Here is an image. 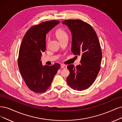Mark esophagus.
<instances>
[{"mask_svg": "<svg viewBox=\"0 0 122 122\" xmlns=\"http://www.w3.org/2000/svg\"><path fill=\"white\" fill-rule=\"evenodd\" d=\"M61 66L62 68H64V69H66L67 68V66L64 65V64H61Z\"/></svg>", "mask_w": 122, "mask_h": 122, "instance_id": "obj_1", "label": "esophagus"}]
</instances>
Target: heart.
Returning a JSON list of instances; mask_svg holds the SVG:
<instances>
[{"mask_svg":"<svg viewBox=\"0 0 122 122\" xmlns=\"http://www.w3.org/2000/svg\"><path fill=\"white\" fill-rule=\"evenodd\" d=\"M56 37L60 41L65 38H68V35H67L66 31L62 29H58L56 30L55 33Z\"/></svg>","mask_w":122,"mask_h":122,"instance_id":"b5f03b06","label":"heart"}]
</instances>
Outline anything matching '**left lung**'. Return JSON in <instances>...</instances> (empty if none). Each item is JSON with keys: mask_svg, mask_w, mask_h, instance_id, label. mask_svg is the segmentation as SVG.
<instances>
[{"mask_svg": "<svg viewBox=\"0 0 122 122\" xmlns=\"http://www.w3.org/2000/svg\"><path fill=\"white\" fill-rule=\"evenodd\" d=\"M72 34L71 51L81 56V65L67 66L70 74L67 82L72 88L81 91L89 87L95 81L101 69L102 53L95 30L87 22L80 20L63 21Z\"/></svg>", "mask_w": 122, "mask_h": 122, "instance_id": "1", "label": "left lung"}]
</instances>
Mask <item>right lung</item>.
Segmentation results:
<instances>
[{
    "label": "right lung",
    "instance_id": "1",
    "mask_svg": "<svg viewBox=\"0 0 122 122\" xmlns=\"http://www.w3.org/2000/svg\"><path fill=\"white\" fill-rule=\"evenodd\" d=\"M59 22L52 20L31 26L20 45L18 66L26 86L34 92H46L60 67L57 63L52 66H43L41 61L42 53L46 49V34Z\"/></svg>",
    "mask_w": 122,
    "mask_h": 122
}]
</instances>
